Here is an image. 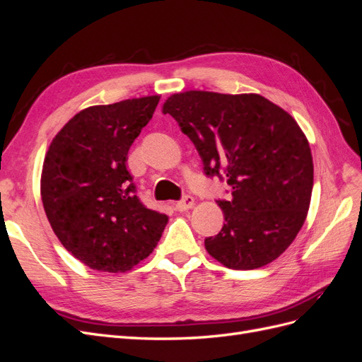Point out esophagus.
<instances>
[{
    "label": "esophagus",
    "mask_w": 362,
    "mask_h": 362,
    "mask_svg": "<svg viewBox=\"0 0 362 362\" xmlns=\"http://www.w3.org/2000/svg\"><path fill=\"white\" fill-rule=\"evenodd\" d=\"M194 205V199L192 198V196H184V199L175 204V208H177L178 211H185V210H190V208H193Z\"/></svg>",
    "instance_id": "esophagus-1"
}]
</instances>
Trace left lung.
Listing matches in <instances>:
<instances>
[{"label":"left lung","mask_w":362,"mask_h":362,"mask_svg":"<svg viewBox=\"0 0 362 362\" xmlns=\"http://www.w3.org/2000/svg\"><path fill=\"white\" fill-rule=\"evenodd\" d=\"M193 141L210 177L225 175L231 201H218L221 233L205 249L228 269L267 266L286 250L308 216L314 164L294 117L258 93L185 90L163 104Z\"/></svg>","instance_id":"8db88e82"}]
</instances>
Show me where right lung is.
<instances>
[{"mask_svg":"<svg viewBox=\"0 0 362 362\" xmlns=\"http://www.w3.org/2000/svg\"><path fill=\"white\" fill-rule=\"evenodd\" d=\"M160 95L92 105L49 144L40 196L60 243L98 272L125 273L156 249L168 216L134 194L128 149L154 115Z\"/></svg>","mask_w":362,"mask_h":362,"instance_id":"obj_1","label":"right lung"}]
</instances>
